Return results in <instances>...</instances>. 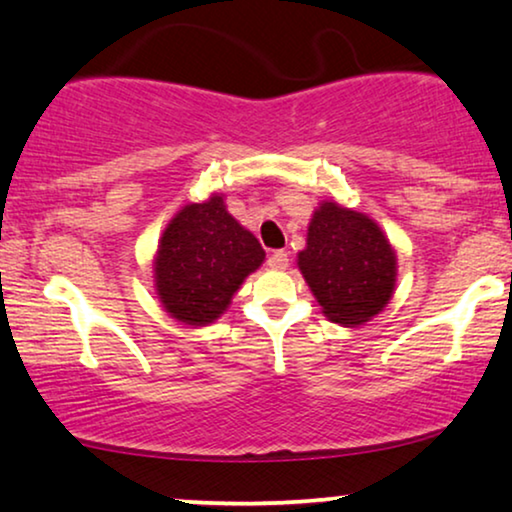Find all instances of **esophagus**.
I'll use <instances>...</instances> for the list:
<instances>
[{
    "instance_id": "1",
    "label": "esophagus",
    "mask_w": 512,
    "mask_h": 512,
    "mask_svg": "<svg viewBox=\"0 0 512 512\" xmlns=\"http://www.w3.org/2000/svg\"><path fill=\"white\" fill-rule=\"evenodd\" d=\"M288 262H290V260H288V252H285V250H274V252H271V255H269V260H267L269 267H271V269H278V271L288 267Z\"/></svg>"
}]
</instances>
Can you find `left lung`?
<instances>
[{"label":"left lung","instance_id":"obj_1","mask_svg":"<svg viewBox=\"0 0 512 512\" xmlns=\"http://www.w3.org/2000/svg\"><path fill=\"white\" fill-rule=\"evenodd\" d=\"M299 271L332 323L363 325L395 290V252L379 224L335 201L313 213Z\"/></svg>","mask_w":512,"mask_h":512}]
</instances>
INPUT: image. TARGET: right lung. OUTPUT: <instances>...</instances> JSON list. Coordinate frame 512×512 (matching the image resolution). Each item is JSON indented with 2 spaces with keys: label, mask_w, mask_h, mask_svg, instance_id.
Here are the masks:
<instances>
[{
  "label": "right lung",
  "mask_w": 512,
  "mask_h": 512,
  "mask_svg": "<svg viewBox=\"0 0 512 512\" xmlns=\"http://www.w3.org/2000/svg\"><path fill=\"white\" fill-rule=\"evenodd\" d=\"M262 262L260 241L213 194L168 222L154 257L156 295L170 318L203 327L227 311L234 292Z\"/></svg>",
  "instance_id": "right-lung-1"
}]
</instances>
